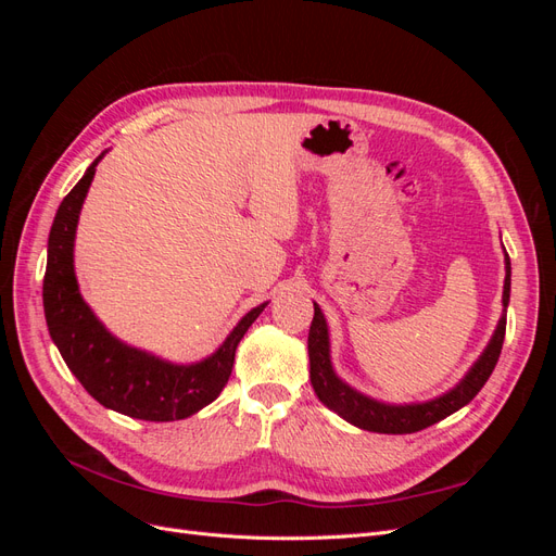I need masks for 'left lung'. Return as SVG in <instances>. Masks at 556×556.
I'll return each mask as SVG.
<instances>
[{
  "label": "left lung",
  "instance_id": "obj_1",
  "mask_svg": "<svg viewBox=\"0 0 556 556\" xmlns=\"http://www.w3.org/2000/svg\"><path fill=\"white\" fill-rule=\"evenodd\" d=\"M503 315L492 333L490 343L482 350L478 362L468 368V374L447 390L445 394L422 401V403H384L366 396L339 378L331 366V343L329 327L323 308L317 304L308 331V357H311V384L317 399L329 410L341 415L345 422L355 425L366 431L376 433H415L435 422H441L447 415L457 413L466 403L482 390V384L490 380L494 366L498 362L503 339H506V311L510 301V257L506 255V280H503Z\"/></svg>",
  "mask_w": 556,
  "mask_h": 556
}]
</instances>
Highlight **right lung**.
Listing matches in <instances>:
<instances>
[{
    "instance_id": "1",
    "label": "right lung",
    "mask_w": 556,
    "mask_h": 556,
    "mask_svg": "<svg viewBox=\"0 0 556 556\" xmlns=\"http://www.w3.org/2000/svg\"><path fill=\"white\" fill-rule=\"evenodd\" d=\"M104 155L106 150L62 199L50 227L43 276L46 325L64 364L104 408L146 422H174L199 413L220 396L243 333L268 301L248 311L213 355L192 364H174L113 336L80 296L74 271L80 208Z\"/></svg>"
}]
</instances>
